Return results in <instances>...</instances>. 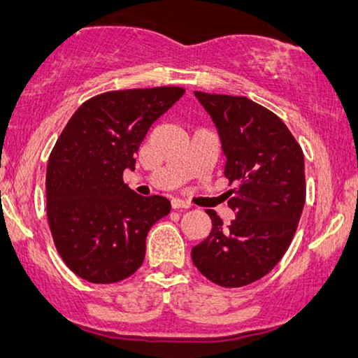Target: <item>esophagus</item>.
Segmentation results:
<instances>
[{"label":"esophagus","instance_id":"obj_1","mask_svg":"<svg viewBox=\"0 0 358 358\" xmlns=\"http://www.w3.org/2000/svg\"><path fill=\"white\" fill-rule=\"evenodd\" d=\"M171 205H173V208H190V203L182 199H173L171 200Z\"/></svg>","mask_w":358,"mask_h":358}]
</instances>
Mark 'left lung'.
I'll return each mask as SVG.
<instances>
[{"instance_id": "1", "label": "left lung", "mask_w": 358, "mask_h": 358, "mask_svg": "<svg viewBox=\"0 0 358 358\" xmlns=\"http://www.w3.org/2000/svg\"><path fill=\"white\" fill-rule=\"evenodd\" d=\"M195 97L218 129L236 217L223 224L207 210L212 231L192 248V261L210 282L244 287L267 275L295 236L306 199L303 150L280 117L248 97L200 91Z\"/></svg>"}]
</instances>
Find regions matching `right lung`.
<instances>
[{"instance_id": "obj_1", "label": "right lung", "mask_w": 358, "mask_h": 358, "mask_svg": "<svg viewBox=\"0 0 358 358\" xmlns=\"http://www.w3.org/2000/svg\"><path fill=\"white\" fill-rule=\"evenodd\" d=\"M185 92L179 86L107 91L83 102L47 166V218L63 262L92 283H115L143 264L150 228L171 212L159 195L124 184L150 127Z\"/></svg>"}]
</instances>
